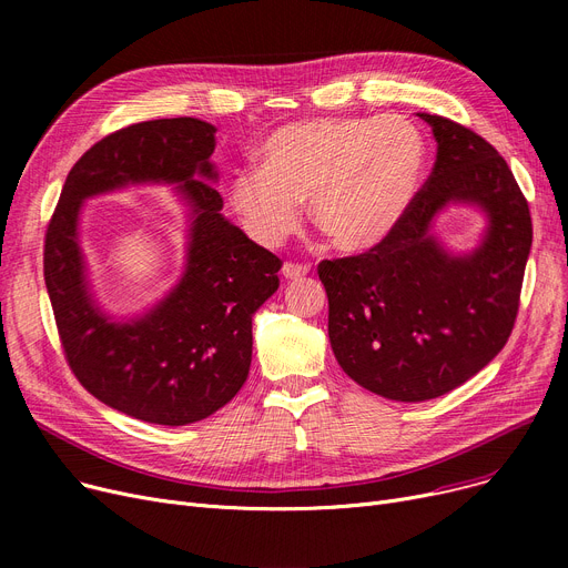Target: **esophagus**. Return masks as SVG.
Returning <instances> with one entry per match:
<instances>
[{"label":"esophagus","instance_id":"esophagus-1","mask_svg":"<svg viewBox=\"0 0 568 568\" xmlns=\"http://www.w3.org/2000/svg\"><path fill=\"white\" fill-rule=\"evenodd\" d=\"M311 272L308 264H300V262H285L283 264V276L287 281H296V278H304Z\"/></svg>","mask_w":568,"mask_h":568}]
</instances>
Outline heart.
Listing matches in <instances>:
<instances>
[{
  "mask_svg": "<svg viewBox=\"0 0 568 568\" xmlns=\"http://www.w3.org/2000/svg\"><path fill=\"white\" fill-rule=\"evenodd\" d=\"M257 168L239 170L230 204L262 246H278L300 223L308 197L311 221L338 248L379 244L422 186L426 140L400 114L320 116L268 133Z\"/></svg>",
  "mask_w": 568,
  "mask_h": 568,
  "instance_id": "heart-1",
  "label": "heart"
}]
</instances>
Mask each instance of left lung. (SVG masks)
<instances>
[{
    "mask_svg": "<svg viewBox=\"0 0 568 568\" xmlns=\"http://www.w3.org/2000/svg\"><path fill=\"white\" fill-rule=\"evenodd\" d=\"M437 159L400 223L366 253L322 260L329 341L364 389L398 403L449 394L509 341L531 248L529 204L497 149L452 119L419 112ZM484 207L489 230L467 256L429 234L442 205Z\"/></svg>",
    "mask_w": 568,
    "mask_h": 568,
    "instance_id": "8db88e82",
    "label": "left lung"
}]
</instances>
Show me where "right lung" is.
Here are the masks:
<instances>
[{
  "instance_id": "obj_1",
  "label": "right lung",
  "mask_w": 568,
  "mask_h": 568,
  "mask_svg": "<svg viewBox=\"0 0 568 568\" xmlns=\"http://www.w3.org/2000/svg\"><path fill=\"white\" fill-rule=\"evenodd\" d=\"M216 129L193 116L119 129L71 168L45 230L43 276L64 356L108 407L159 426L212 416L242 389L253 313L278 290L283 262L223 214L209 156ZM129 183H176L192 209L187 268L146 316L112 323L91 302L77 242L81 200Z\"/></svg>"
}]
</instances>
